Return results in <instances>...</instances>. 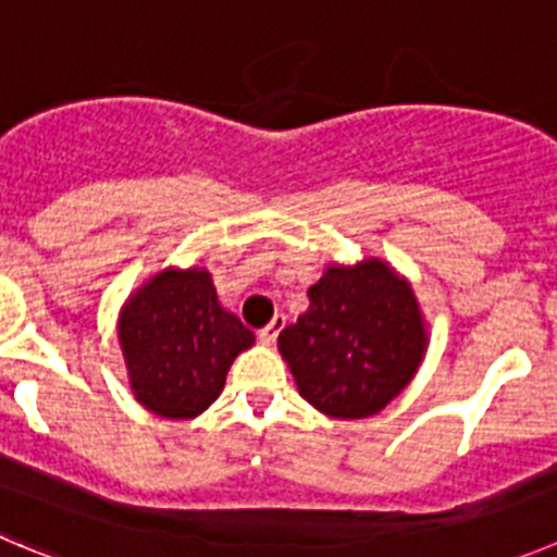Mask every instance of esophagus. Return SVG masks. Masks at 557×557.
I'll return each instance as SVG.
<instances>
[{
    "label": "esophagus",
    "instance_id": "obj_1",
    "mask_svg": "<svg viewBox=\"0 0 557 557\" xmlns=\"http://www.w3.org/2000/svg\"><path fill=\"white\" fill-rule=\"evenodd\" d=\"M283 327H285V315H283V313H277V315H274V319H272V322L267 324V327L260 330L258 338L263 341V344H267V347H272L274 341H277V333H280V330H283Z\"/></svg>",
    "mask_w": 557,
    "mask_h": 557
}]
</instances>
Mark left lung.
I'll return each instance as SVG.
<instances>
[{
    "label": "left lung",
    "instance_id": "8db88e82",
    "mask_svg": "<svg viewBox=\"0 0 557 557\" xmlns=\"http://www.w3.org/2000/svg\"><path fill=\"white\" fill-rule=\"evenodd\" d=\"M308 299V310L277 338L299 394L335 419L383 410L428 347L410 285L380 260H363L327 269Z\"/></svg>",
    "mask_w": 557,
    "mask_h": 557
}]
</instances>
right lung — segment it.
I'll use <instances>...</instances> for the list:
<instances>
[{"label": "right lung", "instance_id": "right-lung-1", "mask_svg": "<svg viewBox=\"0 0 557 557\" xmlns=\"http://www.w3.org/2000/svg\"><path fill=\"white\" fill-rule=\"evenodd\" d=\"M119 341L135 399L166 419H191L222 394L255 333L219 305L208 272L169 269L124 305Z\"/></svg>", "mask_w": 557, "mask_h": 557}]
</instances>
